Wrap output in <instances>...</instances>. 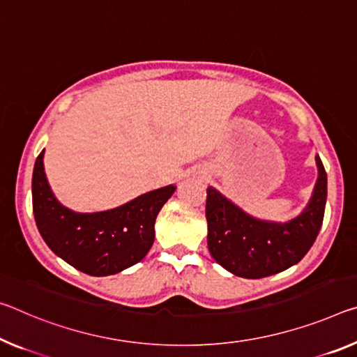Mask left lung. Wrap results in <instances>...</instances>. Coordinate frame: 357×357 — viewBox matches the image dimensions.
<instances>
[{
    "instance_id": "obj_1",
    "label": "left lung",
    "mask_w": 357,
    "mask_h": 357,
    "mask_svg": "<svg viewBox=\"0 0 357 357\" xmlns=\"http://www.w3.org/2000/svg\"><path fill=\"white\" fill-rule=\"evenodd\" d=\"M319 178L310 205L286 224L257 220L213 188L206 189L208 250L213 259L241 278H265L292 267L310 251L324 219L327 174L316 157Z\"/></svg>"
}]
</instances>
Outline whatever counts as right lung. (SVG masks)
I'll return each instance as SVG.
<instances>
[{"label":"right lung","mask_w":357,"mask_h":357,"mask_svg":"<svg viewBox=\"0 0 357 357\" xmlns=\"http://www.w3.org/2000/svg\"><path fill=\"white\" fill-rule=\"evenodd\" d=\"M43 154L33 168V214L50 250L92 276L114 275L143 260L154 243L157 214L176 185L148 192L109 211L73 213L50 192Z\"/></svg>","instance_id":"1"}]
</instances>
